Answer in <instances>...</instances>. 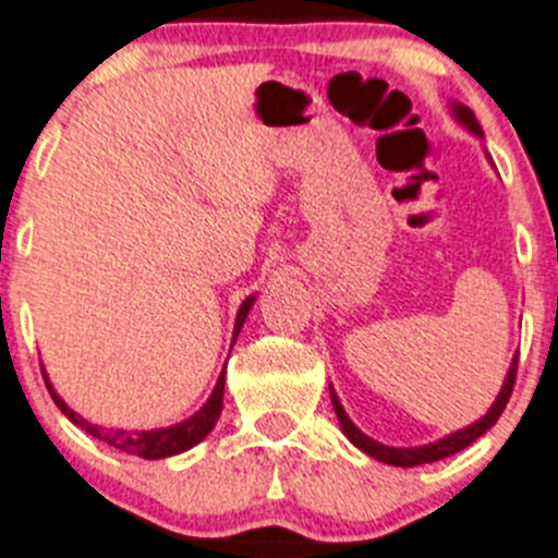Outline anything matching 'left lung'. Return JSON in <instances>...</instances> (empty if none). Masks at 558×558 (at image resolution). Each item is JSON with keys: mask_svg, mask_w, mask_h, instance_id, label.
<instances>
[{"mask_svg": "<svg viewBox=\"0 0 558 558\" xmlns=\"http://www.w3.org/2000/svg\"><path fill=\"white\" fill-rule=\"evenodd\" d=\"M451 116L464 126V130L473 132L476 137H484L482 126H478L476 116H473V110H470V107L459 105V101H451ZM514 373H518V356H514L512 365H509V371H506L504 385H500V392H498V398L493 401V407L487 409V415L478 417V421L470 423V426L459 428V432L446 434V437L437 439V442H428V446H415V448H392V446H385V442H376L373 437H367V434L360 432V428L354 426V421L345 415V409H342L335 387H329V392H331V407H335V415H337V421H340L342 434H345V437H349L362 453H367V457H373V459H379V462H385V464H396V468H417V464H428V462H437V459L453 457V453H459L462 448H468L470 442H476L482 434H487L489 428L498 423L500 412L506 409V401H509V396H512Z\"/></svg>", "mask_w": 558, "mask_h": 558, "instance_id": "obj_1", "label": "left lung"}]
</instances>
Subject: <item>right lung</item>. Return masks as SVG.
<instances>
[{
	"label": "right lung",
	"instance_id": "1",
	"mask_svg": "<svg viewBox=\"0 0 558 558\" xmlns=\"http://www.w3.org/2000/svg\"><path fill=\"white\" fill-rule=\"evenodd\" d=\"M254 301H257V295H248V299L240 304L238 318H234L232 345H234V340H238L240 329H243L245 318H248V313H252ZM44 379H46V387H49V392H52L54 403L60 407V412H63V415L69 417L74 426H80L82 432H88L90 437L101 439V442H107V446H112V448H119V451H124V453H132V457L166 459V457H177V453H182V451H187V448L198 446V442H202V439L207 437L213 428H216L218 417H221V409H223V385H227V365H223L221 376H218L216 390L209 392L207 403L198 409L196 415H191L187 421L177 423V426L151 428V432H137V428L126 432V428L96 426V423H90V421H85L82 415H76L74 409H71L69 403H65L63 398L54 392V387H52V381H49V376H46V371H44Z\"/></svg>",
	"mask_w": 558,
	"mask_h": 558
}]
</instances>
